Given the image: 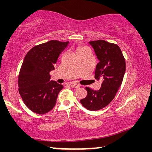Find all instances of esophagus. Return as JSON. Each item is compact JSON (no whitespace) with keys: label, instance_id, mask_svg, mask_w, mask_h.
<instances>
[{"label":"esophagus","instance_id":"34e87169","mask_svg":"<svg viewBox=\"0 0 152 152\" xmlns=\"http://www.w3.org/2000/svg\"><path fill=\"white\" fill-rule=\"evenodd\" d=\"M70 86H71L72 88H79V87H80L79 84H76V83H71L70 84Z\"/></svg>","mask_w":152,"mask_h":152}]
</instances>
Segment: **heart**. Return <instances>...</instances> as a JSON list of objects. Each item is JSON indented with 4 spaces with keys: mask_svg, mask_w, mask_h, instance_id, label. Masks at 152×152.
I'll return each mask as SVG.
<instances>
[{
    "mask_svg": "<svg viewBox=\"0 0 152 152\" xmlns=\"http://www.w3.org/2000/svg\"><path fill=\"white\" fill-rule=\"evenodd\" d=\"M88 49L86 47H83V46H80V47H78L76 50V53H84L86 52V51H88Z\"/></svg>",
    "mask_w": 152,
    "mask_h": 152,
    "instance_id": "heart-1",
    "label": "heart"
}]
</instances>
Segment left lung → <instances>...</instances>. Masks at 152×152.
<instances>
[{
    "label": "left lung",
    "mask_w": 152,
    "mask_h": 152,
    "mask_svg": "<svg viewBox=\"0 0 152 152\" xmlns=\"http://www.w3.org/2000/svg\"><path fill=\"white\" fill-rule=\"evenodd\" d=\"M89 43L99 60L94 77L97 80L101 78L102 82L99 91L86 87L88 94L80 102L88 110H98L113 101L121 85L125 72V60L117 44L104 40L92 41Z\"/></svg>",
    "instance_id": "8db88e82"
}]
</instances>
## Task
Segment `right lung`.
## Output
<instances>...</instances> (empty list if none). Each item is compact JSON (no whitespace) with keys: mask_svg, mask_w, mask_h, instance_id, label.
<instances>
[{"mask_svg":"<svg viewBox=\"0 0 152 152\" xmlns=\"http://www.w3.org/2000/svg\"><path fill=\"white\" fill-rule=\"evenodd\" d=\"M69 43L58 40L36 45L28 51L20 67L18 86L25 105L37 114L47 113L54 107L63 86L50 81L58 58Z\"/></svg>","mask_w":152,"mask_h":152,"instance_id":"1","label":"right lung"}]
</instances>
